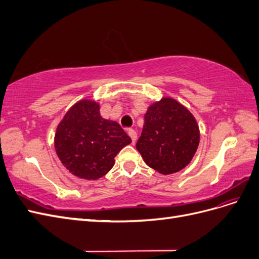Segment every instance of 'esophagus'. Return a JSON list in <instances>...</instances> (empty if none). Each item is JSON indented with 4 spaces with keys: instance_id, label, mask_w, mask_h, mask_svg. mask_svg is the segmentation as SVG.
<instances>
[{
    "instance_id": "esophagus-1",
    "label": "esophagus",
    "mask_w": 259,
    "mask_h": 259,
    "mask_svg": "<svg viewBox=\"0 0 259 259\" xmlns=\"http://www.w3.org/2000/svg\"><path fill=\"white\" fill-rule=\"evenodd\" d=\"M127 133H128L130 137L132 138L133 143L135 144V142H136V140H137V133L135 132V130H133V128H128V130H127Z\"/></svg>"
}]
</instances>
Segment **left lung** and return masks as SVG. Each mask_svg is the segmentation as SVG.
<instances>
[{
    "mask_svg": "<svg viewBox=\"0 0 259 259\" xmlns=\"http://www.w3.org/2000/svg\"><path fill=\"white\" fill-rule=\"evenodd\" d=\"M199 143L192 113L174 98L164 97L148 108L136 149L149 167L169 175L191 162Z\"/></svg>",
    "mask_w": 259,
    "mask_h": 259,
    "instance_id": "left-lung-1",
    "label": "left lung"
}]
</instances>
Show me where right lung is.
Masks as SVG:
<instances>
[{
  "mask_svg": "<svg viewBox=\"0 0 259 259\" xmlns=\"http://www.w3.org/2000/svg\"><path fill=\"white\" fill-rule=\"evenodd\" d=\"M99 104L82 99L58 124L55 149L72 175L88 180L105 176L114 165L115 155L132 139L120 124L100 115Z\"/></svg>",
  "mask_w": 259,
  "mask_h": 259,
  "instance_id": "obj_1",
  "label": "right lung"
}]
</instances>
